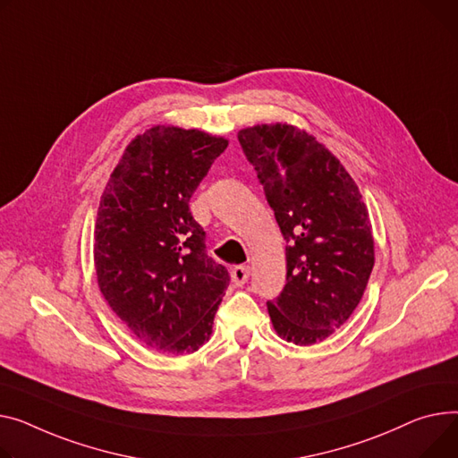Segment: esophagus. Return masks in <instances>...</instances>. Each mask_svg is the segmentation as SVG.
<instances>
[{
    "label": "esophagus",
    "instance_id": "34e87169",
    "mask_svg": "<svg viewBox=\"0 0 458 458\" xmlns=\"http://www.w3.org/2000/svg\"><path fill=\"white\" fill-rule=\"evenodd\" d=\"M250 276V267L249 265H237L232 268V282L241 287L249 282Z\"/></svg>",
    "mask_w": 458,
    "mask_h": 458
}]
</instances>
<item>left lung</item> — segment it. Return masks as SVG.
Masks as SVG:
<instances>
[{
  "label": "left lung",
  "instance_id": "1",
  "mask_svg": "<svg viewBox=\"0 0 458 458\" xmlns=\"http://www.w3.org/2000/svg\"><path fill=\"white\" fill-rule=\"evenodd\" d=\"M287 242V282L267 301L282 339L311 346L359 306L374 267L369 209L343 164L291 125L237 134Z\"/></svg>",
  "mask_w": 458,
  "mask_h": 458
}]
</instances>
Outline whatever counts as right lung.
Segmentation results:
<instances>
[{"instance_id": "obj_1", "label": "right lung", "mask_w": 458, "mask_h": 458, "mask_svg": "<svg viewBox=\"0 0 458 458\" xmlns=\"http://www.w3.org/2000/svg\"><path fill=\"white\" fill-rule=\"evenodd\" d=\"M228 141L152 127L110 174L96 223V274L112 311L148 348L193 353L211 335L226 267L206 252L190 199Z\"/></svg>"}]
</instances>
